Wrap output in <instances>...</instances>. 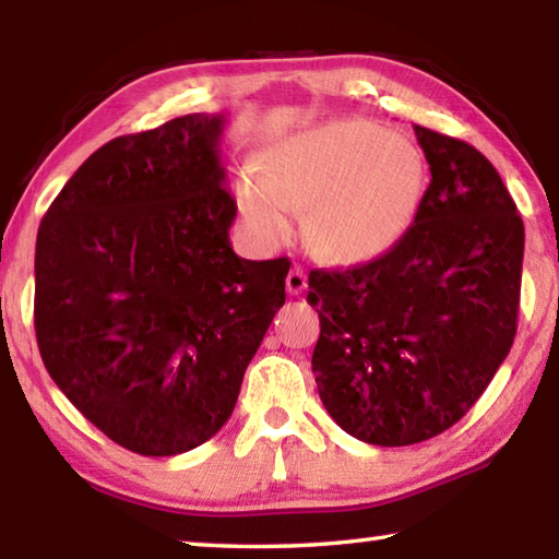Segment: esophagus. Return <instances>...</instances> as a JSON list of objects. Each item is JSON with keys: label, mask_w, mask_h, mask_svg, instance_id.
Here are the masks:
<instances>
[{"label": "esophagus", "mask_w": 559, "mask_h": 559, "mask_svg": "<svg viewBox=\"0 0 559 559\" xmlns=\"http://www.w3.org/2000/svg\"><path fill=\"white\" fill-rule=\"evenodd\" d=\"M286 288H288L290 296H298V293H302V290L308 288V278H306V273H302V269L293 266V269L288 271V276H286Z\"/></svg>", "instance_id": "obj_1"}]
</instances>
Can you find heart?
<instances>
[{
    "instance_id": "heart-1",
    "label": "heart",
    "mask_w": 559,
    "mask_h": 559,
    "mask_svg": "<svg viewBox=\"0 0 559 559\" xmlns=\"http://www.w3.org/2000/svg\"><path fill=\"white\" fill-rule=\"evenodd\" d=\"M427 187V163L409 138L370 120H335L283 140L261 173L239 185L246 224L266 241L306 214V243L333 263H365L402 241Z\"/></svg>"
}]
</instances>
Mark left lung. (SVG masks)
<instances>
[{
	"label": "left lung",
	"instance_id": "left-lung-1",
	"mask_svg": "<svg viewBox=\"0 0 559 559\" xmlns=\"http://www.w3.org/2000/svg\"><path fill=\"white\" fill-rule=\"evenodd\" d=\"M431 182L402 241L359 266L313 269V374L349 437L409 447L466 414L518 330L525 229L496 167L414 126Z\"/></svg>",
	"mask_w": 559,
	"mask_h": 559
}]
</instances>
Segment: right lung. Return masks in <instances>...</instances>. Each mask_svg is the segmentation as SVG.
Masks as SVG:
<instances>
[{"mask_svg":"<svg viewBox=\"0 0 559 559\" xmlns=\"http://www.w3.org/2000/svg\"><path fill=\"white\" fill-rule=\"evenodd\" d=\"M224 112L98 147L44 214L34 328L51 380L122 449L175 456L229 419L288 259L236 257Z\"/></svg>","mask_w":559,"mask_h":559,"instance_id":"add662e5","label":"right lung"}]
</instances>
